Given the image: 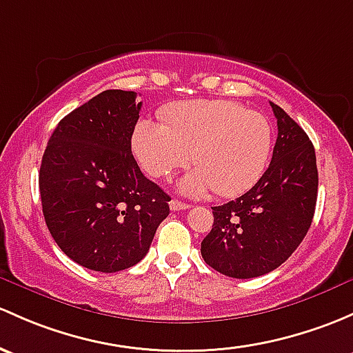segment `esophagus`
I'll return each instance as SVG.
<instances>
[{"instance_id": "obj_1", "label": "esophagus", "mask_w": 353, "mask_h": 353, "mask_svg": "<svg viewBox=\"0 0 353 353\" xmlns=\"http://www.w3.org/2000/svg\"><path fill=\"white\" fill-rule=\"evenodd\" d=\"M169 206H170V210H172V211L188 210V208H189V205H186V203H183V201H177V199H170Z\"/></svg>"}]
</instances>
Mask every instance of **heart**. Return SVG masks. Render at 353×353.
<instances>
[{
	"instance_id": "heart-1",
	"label": "heart",
	"mask_w": 353,
	"mask_h": 353,
	"mask_svg": "<svg viewBox=\"0 0 353 353\" xmlns=\"http://www.w3.org/2000/svg\"><path fill=\"white\" fill-rule=\"evenodd\" d=\"M167 123L140 120L133 130L137 161L152 177H169L194 161L199 169L181 181L188 194H242L261 179L272 150V127L264 114L226 99L174 105Z\"/></svg>"
}]
</instances>
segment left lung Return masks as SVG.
<instances>
[{
    "mask_svg": "<svg viewBox=\"0 0 353 353\" xmlns=\"http://www.w3.org/2000/svg\"><path fill=\"white\" fill-rule=\"evenodd\" d=\"M272 161L254 188L235 201L213 206V228L201 242L210 267L235 279L277 269L299 247L313 221L318 196L314 147L281 106Z\"/></svg>",
    "mask_w": 353,
    "mask_h": 353,
    "instance_id": "1",
    "label": "left lung"
}]
</instances>
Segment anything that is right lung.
Returning a JSON list of instances; mask_svg holds the SVG:
<instances>
[{
	"label": "right lung",
	"instance_id": "obj_1",
	"mask_svg": "<svg viewBox=\"0 0 353 353\" xmlns=\"http://www.w3.org/2000/svg\"><path fill=\"white\" fill-rule=\"evenodd\" d=\"M108 89L62 118L39 174L52 239L86 269L118 272L147 255L169 214V194L140 170L132 135L142 103Z\"/></svg>",
	"mask_w": 353,
	"mask_h": 353
}]
</instances>
